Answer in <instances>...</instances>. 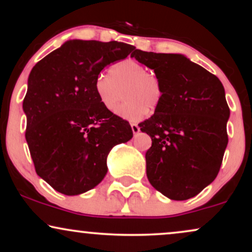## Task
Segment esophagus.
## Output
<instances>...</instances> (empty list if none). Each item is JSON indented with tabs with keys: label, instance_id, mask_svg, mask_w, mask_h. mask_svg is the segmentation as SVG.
Here are the masks:
<instances>
[{
	"label": "esophagus",
	"instance_id": "1",
	"mask_svg": "<svg viewBox=\"0 0 252 252\" xmlns=\"http://www.w3.org/2000/svg\"><path fill=\"white\" fill-rule=\"evenodd\" d=\"M130 127H132V130L134 134H137L140 132V127L136 125V124H130Z\"/></svg>",
	"mask_w": 252,
	"mask_h": 252
}]
</instances>
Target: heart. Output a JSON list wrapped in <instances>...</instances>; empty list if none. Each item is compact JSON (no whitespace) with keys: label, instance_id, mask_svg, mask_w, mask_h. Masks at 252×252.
<instances>
[{"label":"heart","instance_id":"obj_1","mask_svg":"<svg viewBox=\"0 0 252 252\" xmlns=\"http://www.w3.org/2000/svg\"><path fill=\"white\" fill-rule=\"evenodd\" d=\"M95 92L105 109L113 111L122 99L125 101L117 113L128 120H139L147 109L154 110L159 104L163 89L156 74L148 72L139 62L125 60L110 68V75L98 74L95 79Z\"/></svg>","mask_w":252,"mask_h":252}]
</instances>
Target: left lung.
<instances>
[{
  "label": "left lung",
  "mask_w": 252,
  "mask_h": 252,
  "mask_svg": "<svg viewBox=\"0 0 252 252\" xmlns=\"http://www.w3.org/2000/svg\"><path fill=\"white\" fill-rule=\"evenodd\" d=\"M130 57L154 70L163 89L154 115L139 124L153 141L148 180L170 199L194 197L216 179L228 143L221 81L181 54L136 49Z\"/></svg>",
  "instance_id": "left-lung-1"
}]
</instances>
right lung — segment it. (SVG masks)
<instances>
[{
	"mask_svg": "<svg viewBox=\"0 0 252 252\" xmlns=\"http://www.w3.org/2000/svg\"><path fill=\"white\" fill-rule=\"evenodd\" d=\"M123 42L68 40L32 68L23 102L25 137L36 174L64 195H80L104 179L106 158L133 137L128 122L105 109L95 79L134 50Z\"/></svg>",
	"mask_w": 252,
	"mask_h": 252,
	"instance_id": "1",
	"label": "right lung"
}]
</instances>
